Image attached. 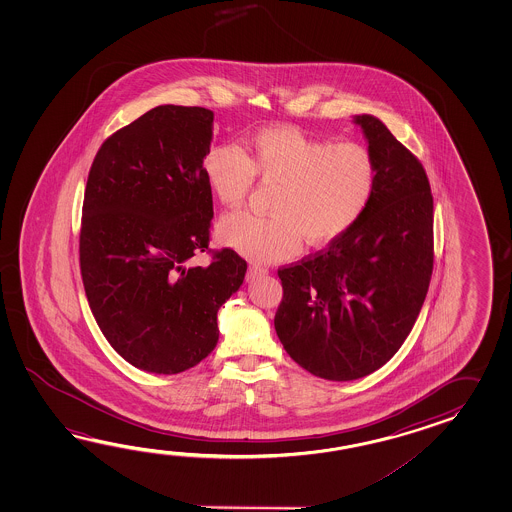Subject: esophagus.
Returning <instances> with one entry per match:
<instances>
[{
	"label": "esophagus",
	"mask_w": 512,
	"mask_h": 512,
	"mask_svg": "<svg viewBox=\"0 0 512 512\" xmlns=\"http://www.w3.org/2000/svg\"><path fill=\"white\" fill-rule=\"evenodd\" d=\"M267 267H263V265H251L249 267V272H247V280L252 282V280H256V278H260L263 274H267Z\"/></svg>",
	"instance_id": "esophagus-1"
}]
</instances>
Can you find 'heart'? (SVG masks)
<instances>
[{"mask_svg": "<svg viewBox=\"0 0 512 512\" xmlns=\"http://www.w3.org/2000/svg\"><path fill=\"white\" fill-rule=\"evenodd\" d=\"M203 174L223 207H240L254 177L278 183L269 218L232 212L218 223V240L258 261L291 258L302 238L322 245L344 236L370 207L377 164L355 142L331 144L294 126L254 133L241 148L219 144L203 159Z\"/></svg>", "mask_w": 512, "mask_h": 512, "instance_id": "obj_1", "label": "heart"}]
</instances>
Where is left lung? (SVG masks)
Masks as SVG:
<instances>
[{"mask_svg":"<svg viewBox=\"0 0 512 512\" xmlns=\"http://www.w3.org/2000/svg\"><path fill=\"white\" fill-rule=\"evenodd\" d=\"M377 164L370 207L326 251L278 271L274 329L304 370L355 381L403 346L434 267V199L423 164L381 119L355 115Z\"/></svg>","mask_w":512,"mask_h":512,"instance_id":"left-lung-1","label":"left lung"}]
</instances>
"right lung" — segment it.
<instances>
[{"mask_svg": "<svg viewBox=\"0 0 512 512\" xmlns=\"http://www.w3.org/2000/svg\"><path fill=\"white\" fill-rule=\"evenodd\" d=\"M214 113L164 104L113 133L87 177L80 271L111 348L131 366L174 375L216 348L218 311L247 261L230 249L207 267L212 190L203 174Z\"/></svg>", "mask_w": 512, "mask_h": 512, "instance_id": "add662e5", "label": "right lung"}]
</instances>
